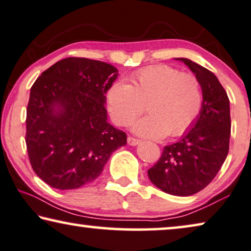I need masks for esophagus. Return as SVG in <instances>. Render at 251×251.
Segmentation results:
<instances>
[{"instance_id": "34e87169", "label": "esophagus", "mask_w": 251, "mask_h": 251, "mask_svg": "<svg viewBox=\"0 0 251 251\" xmlns=\"http://www.w3.org/2000/svg\"><path fill=\"white\" fill-rule=\"evenodd\" d=\"M127 143H128L129 145H132V147H135V145L141 143V141L137 140V138H135V137L128 136V138H127Z\"/></svg>"}]
</instances>
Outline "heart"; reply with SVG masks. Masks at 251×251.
I'll list each match as a JSON object with an SVG mask.
<instances>
[{"instance_id":"b5f03b06","label":"heart","mask_w":251,"mask_h":251,"mask_svg":"<svg viewBox=\"0 0 251 251\" xmlns=\"http://www.w3.org/2000/svg\"><path fill=\"white\" fill-rule=\"evenodd\" d=\"M145 110L148 116L133 127L137 135L160 138L179 136L197 119L203 106V91L193 73H180L169 65L142 69L129 83L116 82L107 92V107L113 122L129 126Z\"/></svg>"}]
</instances>
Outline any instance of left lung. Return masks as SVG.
Segmentation results:
<instances>
[{
  "mask_svg": "<svg viewBox=\"0 0 251 251\" xmlns=\"http://www.w3.org/2000/svg\"><path fill=\"white\" fill-rule=\"evenodd\" d=\"M177 59L197 76L203 91V106L192 128L180 141L164 147L148 175L162 192L190 196L204 189L226 161L231 132L230 101L211 71L188 58Z\"/></svg>",
  "mask_w": 251,
  "mask_h": 251,
  "instance_id": "left-lung-1",
  "label": "left lung"
}]
</instances>
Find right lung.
Listing matches in <instances>:
<instances>
[{"instance_id": "obj_1", "label": "right lung", "mask_w": 251, "mask_h": 251, "mask_svg": "<svg viewBox=\"0 0 251 251\" xmlns=\"http://www.w3.org/2000/svg\"><path fill=\"white\" fill-rule=\"evenodd\" d=\"M118 71L108 63L67 57L44 71L30 89L25 144L38 177L56 189L98 178L127 136L107 121L106 92Z\"/></svg>"}]
</instances>
